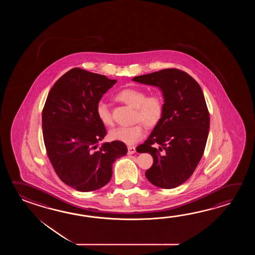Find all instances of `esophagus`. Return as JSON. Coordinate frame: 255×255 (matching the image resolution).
I'll return each instance as SVG.
<instances>
[{
	"instance_id": "1",
	"label": "esophagus",
	"mask_w": 255,
	"mask_h": 255,
	"mask_svg": "<svg viewBox=\"0 0 255 255\" xmlns=\"http://www.w3.org/2000/svg\"><path fill=\"white\" fill-rule=\"evenodd\" d=\"M128 154H134L135 152V146H128Z\"/></svg>"
}]
</instances>
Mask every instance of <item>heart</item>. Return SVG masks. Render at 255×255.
<instances>
[{"label":"heart","mask_w":255,"mask_h":255,"mask_svg":"<svg viewBox=\"0 0 255 255\" xmlns=\"http://www.w3.org/2000/svg\"><path fill=\"white\" fill-rule=\"evenodd\" d=\"M116 98L131 108L135 109L134 120L142 121L147 128L157 125L164 113V102L161 96L152 94L146 96L145 90L136 87H129L117 94ZM96 113L99 121L107 127L113 125V119L109 107L102 101L98 102ZM144 125L141 122L130 127H120L109 132L112 140L123 142L128 145L135 144L144 135Z\"/></svg>","instance_id":"heart-1"}]
</instances>
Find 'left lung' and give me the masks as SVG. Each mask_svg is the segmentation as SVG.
<instances>
[{
	"instance_id": "left-lung-1",
	"label": "left lung",
	"mask_w": 255,
	"mask_h": 255,
	"mask_svg": "<svg viewBox=\"0 0 255 255\" xmlns=\"http://www.w3.org/2000/svg\"><path fill=\"white\" fill-rule=\"evenodd\" d=\"M133 81L155 86L162 92V118L136 151L153 157V165L145 173L148 181L173 189L190 179L205 149L210 114L204 95L194 78L176 68L135 76Z\"/></svg>"
}]
</instances>
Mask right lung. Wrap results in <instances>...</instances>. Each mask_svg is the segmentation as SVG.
Returning a JSON list of instances; mask_svg holds the SVG:
<instances>
[{
    "mask_svg": "<svg viewBox=\"0 0 255 255\" xmlns=\"http://www.w3.org/2000/svg\"><path fill=\"white\" fill-rule=\"evenodd\" d=\"M117 80L73 68L54 83L42 113L43 142L59 179L78 191H92L108 184L112 165L128 148L120 141L98 142L107 129L96 108Z\"/></svg>",
    "mask_w": 255,
    "mask_h": 255,
    "instance_id": "right-lung-1",
    "label": "right lung"
}]
</instances>
